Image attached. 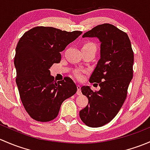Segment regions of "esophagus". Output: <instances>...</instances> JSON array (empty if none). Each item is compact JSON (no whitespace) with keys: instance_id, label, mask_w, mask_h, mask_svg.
<instances>
[{"instance_id":"34e87169","label":"esophagus","mask_w":150,"mask_h":150,"mask_svg":"<svg viewBox=\"0 0 150 150\" xmlns=\"http://www.w3.org/2000/svg\"><path fill=\"white\" fill-rule=\"evenodd\" d=\"M81 86L80 85H77V88H78V91H77V94L81 95Z\"/></svg>"}]
</instances>
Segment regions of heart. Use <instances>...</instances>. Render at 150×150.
Here are the masks:
<instances>
[{"label":"heart","mask_w":150,"mask_h":150,"mask_svg":"<svg viewBox=\"0 0 150 150\" xmlns=\"http://www.w3.org/2000/svg\"><path fill=\"white\" fill-rule=\"evenodd\" d=\"M91 46H94V44H93L92 43H90V42H88V43H85V44L83 46V47H91ZM76 76L78 77V78H81V75H80V73H78V72H77L76 73Z\"/></svg>","instance_id":"1"}]
</instances>
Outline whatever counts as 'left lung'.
I'll return each mask as SVG.
<instances>
[{"label":"left lung","mask_w":150,"mask_h":150,"mask_svg":"<svg viewBox=\"0 0 150 150\" xmlns=\"http://www.w3.org/2000/svg\"><path fill=\"white\" fill-rule=\"evenodd\" d=\"M86 37L97 38L101 43L100 59L89 79L99 83L100 89L81 87L88 104L79 114L86 125L97 128L111 121L125 102L133 78L134 57L128 35L114 25H97L84 33Z\"/></svg>","instance_id":"8db88e82"}]
</instances>
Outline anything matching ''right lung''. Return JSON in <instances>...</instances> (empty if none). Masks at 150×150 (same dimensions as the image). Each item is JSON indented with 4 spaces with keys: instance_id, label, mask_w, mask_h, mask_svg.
<instances>
[{
    "instance_id": "right-lung-1",
    "label": "right lung",
    "mask_w": 150,
    "mask_h": 150,
    "mask_svg": "<svg viewBox=\"0 0 150 150\" xmlns=\"http://www.w3.org/2000/svg\"><path fill=\"white\" fill-rule=\"evenodd\" d=\"M81 34L40 26L28 30L19 39L14 57L16 83L22 104L34 120H54L62 102L76 93L72 79L57 82L49 69L60 62V52Z\"/></svg>"
}]
</instances>
